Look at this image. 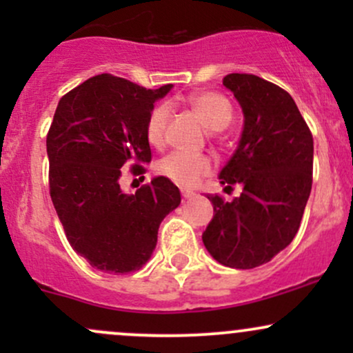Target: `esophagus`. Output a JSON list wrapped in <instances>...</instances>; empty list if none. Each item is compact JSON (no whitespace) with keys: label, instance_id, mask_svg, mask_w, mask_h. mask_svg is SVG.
I'll return each mask as SVG.
<instances>
[{"label":"esophagus","instance_id":"esophagus-1","mask_svg":"<svg viewBox=\"0 0 353 353\" xmlns=\"http://www.w3.org/2000/svg\"><path fill=\"white\" fill-rule=\"evenodd\" d=\"M181 192H182V197H184V199H190V197L196 196V192H192V190H188V189H182Z\"/></svg>","mask_w":353,"mask_h":353}]
</instances>
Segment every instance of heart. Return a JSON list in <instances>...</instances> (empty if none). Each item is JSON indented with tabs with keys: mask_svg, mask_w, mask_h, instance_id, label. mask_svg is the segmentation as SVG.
Listing matches in <instances>:
<instances>
[{
	"mask_svg": "<svg viewBox=\"0 0 353 353\" xmlns=\"http://www.w3.org/2000/svg\"><path fill=\"white\" fill-rule=\"evenodd\" d=\"M188 104L199 117L201 123L205 125V129L212 132L222 131L232 121V104L219 92H194L188 98ZM169 117H171V106L168 103L156 104L149 112L145 119V139L154 148H161L164 144ZM156 171L182 188H192L212 171V159L205 154L174 151L156 164Z\"/></svg>",
	"mask_w": 353,
	"mask_h": 353,
	"instance_id": "heart-1",
	"label": "heart"
}]
</instances>
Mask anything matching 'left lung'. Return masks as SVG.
Listing matches in <instances>:
<instances>
[{"label": "left lung", "instance_id": "8db88e82", "mask_svg": "<svg viewBox=\"0 0 353 353\" xmlns=\"http://www.w3.org/2000/svg\"><path fill=\"white\" fill-rule=\"evenodd\" d=\"M244 112L241 141L219 179L224 190L241 185L230 202L209 194L214 217L202 234L222 265L254 269L272 261L301 228L312 189L314 139L292 96L254 74L222 81Z\"/></svg>", "mask_w": 353, "mask_h": 353}]
</instances>
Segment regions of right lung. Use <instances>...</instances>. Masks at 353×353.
<instances>
[{"label": "right lung", "mask_w": 353, "mask_h": 353, "mask_svg": "<svg viewBox=\"0 0 353 353\" xmlns=\"http://www.w3.org/2000/svg\"><path fill=\"white\" fill-rule=\"evenodd\" d=\"M171 88L98 74L56 108L46 136L51 201L72 249L103 272L139 270L156 249L163 219L181 204L168 177H154L136 194L119 185L128 161L137 176L151 163L145 119Z\"/></svg>", "instance_id": "right-lung-1"}]
</instances>
